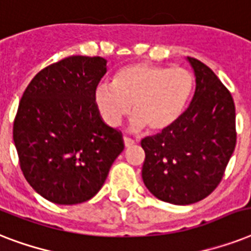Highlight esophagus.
<instances>
[{"label": "esophagus", "instance_id": "obj_1", "mask_svg": "<svg viewBox=\"0 0 251 251\" xmlns=\"http://www.w3.org/2000/svg\"><path fill=\"white\" fill-rule=\"evenodd\" d=\"M134 143H135V142H134L133 139H130V138L127 137H124V145H125V147H131Z\"/></svg>", "mask_w": 251, "mask_h": 251}]
</instances>
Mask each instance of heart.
<instances>
[{"mask_svg":"<svg viewBox=\"0 0 251 251\" xmlns=\"http://www.w3.org/2000/svg\"><path fill=\"white\" fill-rule=\"evenodd\" d=\"M193 87L194 76L186 69L135 62L120 69L113 84H99L94 101L110 127H117L131 108L130 129L161 131L182 114Z\"/></svg>","mask_w":251,"mask_h":251,"instance_id":"obj_1","label":"heart"}]
</instances>
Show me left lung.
<instances>
[{"label": "left lung", "instance_id": "1", "mask_svg": "<svg viewBox=\"0 0 251 251\" xmlns=\"http://www.w3.org/2000/svg\"><path fill=\"white\" fill-rule=\"evenodd\" d=\"M195 76L187 109L161 133L142 139V178L150 193L172 204L199 202L216 189L236 147L232 95L201 61L186 57Z\"/></svg>", "mask_w": 251, "mask_h": 251}]
</instances>
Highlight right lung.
Wrapping results in <instances>:
<instances>
[{
    "mask_svg": "<svg viewBox=\"0 0 251 251\" xmlns=\"http://www.w3.org/2000/svg\"><path fill=\"white\" fill-rule=\"evenodd\" d=\"M106 70L102 57H68L37 73L22 96L14 145L25 178L49 202L76 204L95 197L124 151L121 133L95 106Z\"/></svg>",
    "mask_w": 251,
    "mask_h": 251,
    "instance_id": "add662e5",
    "label": "right lung"
}]
</instances>
